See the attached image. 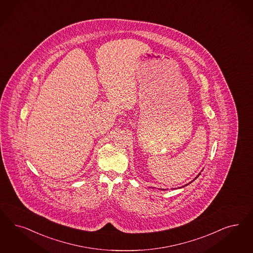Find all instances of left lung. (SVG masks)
<instances>
[{"mask_svg":"<svg viewBox=\"0 0 253 253\" xmlns=\"http://www.w3.org/2000/svg\"><path fill=\"white\" fill-rule=\"evenodd\" d=\"M197 177H198V176H197ZM197 177H196V178H197Z\"/></svg>","mask_w":253,"mask_h":253,"instance_id":"left-lung-1","label":"left lung"}]
</instances>
